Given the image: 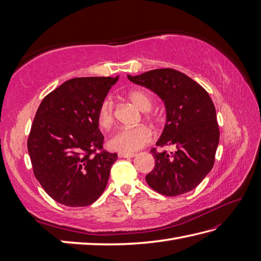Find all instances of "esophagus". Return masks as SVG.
I'll return each mask as SVG.
<instances>
[{"mask_svg": "<svg viewBox=\"0 0 261 261\" xmlns=\"http://www.w3.org/2000/svg\"><path fill=\"white\" fill-rule=\"evenodd\" d=\"M118 156H119V158H132V157H135V153L134 152H131V153H129V152H119Z\"/></svg>", "mask_w": 261, "mask_h": 261, "instance_id": "esophagus-1", "label": "esophagus"}]
</instances>
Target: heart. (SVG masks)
<instances>
[{
  "label": "heart",
  "mask_w": 261,
  "mask_h": 261,
  "mask_svg": "<svg viewBox=\"0 0 261 261\" xmlns=\"http://www.w3.org/2000/svg\"><path fill=\"white\" fill-rule=\"evenodd\" d=\"M127 97L142 112H148L152 108V99L146 92L132 91ZM97 123L102 129H110L114 123V102L112 98L107 97L99 104ZM151 139V130L146 125H140L132 129H120L115 131L109 138L108 147L114 151L131 153L147 146Z\"/></svg>",
  "instance_id": "heart-1"
}]
</instances>
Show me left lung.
Instances as JSON below:
<instances>
[{
    "label": "left lung",
    "instance_id": "left-lung-1",
    "mask_svg": "<svg viewBox=\"0 0 261 261\" xmlns=\"http://www.w3.org/2000/svg\"><path fill=\"white\" fill-rule=\"evenodd\" d=\"M127 79L163 99L166 124L156 146H175L174 152L151 149L154 168L147 184L166 196L193 191L213 168L220 131L208 93L191 77L171 68L153 69Z\"/></svg>",
    "mask_w": 261,
    "mask_h": 261
}]
</instances>
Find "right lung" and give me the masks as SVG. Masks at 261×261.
<instances>
[{
	"instance_id": "1",
	"label": "right lung",
	"mask_w": 261,
	"mask_h": 261,
	"mask_svg": "<svg viewBox=\"0 0 261 261\" xmlns=\"http://www.w3.org/2000/svg\"><path fill=\"white\" fill-rule=\"evenodd\" d=\"M118 80L71 79L37 110L28 138L33 174L48 195L66 206L91 205L108 185L118 154L103 150L97 111Z\"/></svg>"
}]
</instances>
